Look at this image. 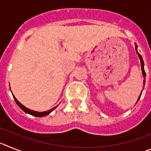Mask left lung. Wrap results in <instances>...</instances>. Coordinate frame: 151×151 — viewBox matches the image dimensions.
Returning <instances> with one entry per match:
<instances>
[{"label": "left lung", "mask_w": 151, "mask_h": 151, "mask_svg": "<svg viewBox=\"0 0 151 151\" xmlns=\"http://www.w3.org/2000/svg\"><path fill=\"white\" fill-rule=\"evenodd\" d=\"M135 50H136V52L137 54L138 55V57H139L140 60H141V65H142V74H143L144 77H145V79H144V85H145V76H146V74H145V68H144V62H143V59H142V55H140L139 53L138 52V51H137V46H135ZM138 99H140V96Z\"/></svg>", "instance_id": "1"}]
</instances>
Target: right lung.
<instances>
[{
	"label": "right lung",
	"instance_id": "right-lung-1",
	"mask_svg": "<svg viewBox=\"0 0 151 151\" xmlns=\"http://www.w3.org/2000/svg\"><path fill=\"white\" fill-rule=\"evenodd\" d=\"M13 98H14L15 101H16V104H18V106L20 108H21L22 110L23 111H25V113H27V114H29L32 115V116H37V117H41V116H47V115H48L50 113L52 112V111H53L55 108H56V107L58 105L56 106V107H55L54 108H52V109L50 110V111H44V112H37V111H32V110L28 109V108H25V106H23L22 104H21V103L19 102V101L17 100V99L15 98V96H13Z\"/></svg>",
	"mask_w": 151,
	"mask_h": 151
}]
</instances>
